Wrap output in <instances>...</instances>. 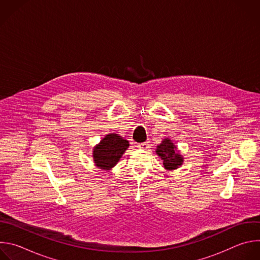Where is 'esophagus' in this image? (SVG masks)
Returning <instances> with one entry per match:
<instances>
[{"label": "esophagus", "mask_w": 260, "mask_h": 260, "mask_svg": "<svg viewBox=\"0 0 260 260\" xmlns=\"http://www.w3.org/2000/svg\"><path fill=\"white\" fill-rule=\"evenodd\" d=\"M137 147H138V148H142V149H148V148H149V143H148V142H144V143L138 144Z\"/></svg>", "instance_id": "obj_1"}]
</instances>
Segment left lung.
Returning a JSON list of instances; mask_svg holds the SVG:
<instances>
[{"instance_id":"left-lung-1","label":"left lung","mask_w":260,"mask_h":260,"mask_svg":"<svg viewBox=\"0 0 260 260\" xmlns=\"http://www.w3.org/2000/svg\"><path fill=\"white\" fill-rule=\"evenodd\" d=\"M177 147L170 139H165L157 146L156 153L164 160V166L167 170H176L183 162V157L176 152Z\"/></svg>"}]
</instances>
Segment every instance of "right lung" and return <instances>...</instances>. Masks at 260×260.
<instances>
[{
	"label": "right lung",
	"mask_w": 260,
	"mask_h": 260,
	"mask_svg": "<svg viewBox=\"0 0 260 260\" xmlns=\"http://www.w3.org/2000/svg\"><path fill=\"white\" fill-rule=\"evenodd\" d=\"M129 146L128 141L116 134L107 135L93 149L95 166L103 170L113 168Z\"/></svg>",
	"instance_id": "1"
}]
</instances>
